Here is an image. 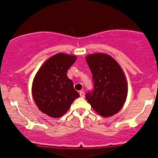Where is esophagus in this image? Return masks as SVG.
I'll return each mask as SVG.
<instances>
[{
  "label": "esophagus",
  "instance_id": "esophagus-1",
  "mask_svg": "<svg viewBox=\"0 0 158 158\" xmlns=\"http://www.w3.org/2000/svg\"><path fill=\"white\" fill-rule=\"evenodd\" d=\"M80 96H81V98H84L85 93H84V91H81V92H80Z\"/></svg>",
  "mask_w": 158,
  "mask_h": 158
}]
</instances>
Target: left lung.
I'll list each match as a JSON object with an SVG mask.
<instances>
[{
    "label": "left lung",
    "instance_id": "8db88e82",
    "mask_svg": "<svg viewBox=\"0 0 158 158\" xmlns=\"http://www.w3.org/2000/svg\"><path fill=\"white\" fill-rule=\"evenodd\" d=\"M93 74V89L86 98L101 116H111L120 110L127 93V82L121 67L110 56L93 54L86 56Z\"/></svg>",
    "mask_w": 158,
    "mask_h": 158
}]
</instances>
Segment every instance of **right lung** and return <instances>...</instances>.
<instances>
[{"label": "right lung", "instance_id": "right-lung-1", "mask_svg": "<svg viewBox=\"0 0 158 158\" xmlns=\"http://www.w3.org/2000/svg\"><path fill=\"white\" fill-rule=\"evenodd\" d=\"M75 60V56L55 54L37 72L32 93L39 109L48 116L55 118L62 116L80 96L74 89L73 81L66 74Z\"/></svg>", "mask_w": 158, "mask_h": 158}]
</instances>
